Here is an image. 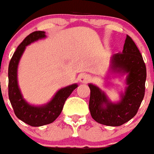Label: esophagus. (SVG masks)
<instances>
[{
    "label": "esophagus",
    "mask_w": 154,
    "mask_h": 154,
    "mask_svg": "<svg viewBox=\"0 0 154 154\" xmlns=\"http://www.w3.org/2000/svg\"><path fill=\"white\" fill-rule=\"evenodd\" d=\"M90 80H91L90 75H87V74L82 75L79 77L80 82H82V83H87V82H89Z\"/></svg>",
    "instance_id": "obj_1"
}]
</instances>
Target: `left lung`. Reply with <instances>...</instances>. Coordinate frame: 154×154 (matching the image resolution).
I'll use <instances>...</instances> for the list:
<instances>
[{"mask_svg":"<svg viewBox=\"0 0 154 154\" xmlns=\"http://www.w3.org/2000/svg\"><path fill=\"white\" fill-rule=\"evenodd\" d=\"M109 72L126 74V86L119 103L110 102L99 87L89 84L90 89L89 110L97 123L119 126L135 116L145 94L146 69L138 48L126 35L122 53L111 57Z\"/></svg>","mask_w":154,"mask_h":154,"instance_id":"left-lung-1","label":"left lung"}]
</instances>
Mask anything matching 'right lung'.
I'll list each match as a JSON object with an SVG mask.
<instances>
[{"instance_id": "right-lung-1", "label": "right lung", "mask_w": 154, "mask_h": 154, "mask_svg": "<svg viewBox=\"0 0 154 154\" xmlns=\"http://www.w3.org/2000/svg\"><path fill=\"white\" fill-rule=\"evenodd\" d=\"M46 37L45 31H34L24 39L17 48L8 66V96L16 116L31 126H41L49 124L61 114L65 100L78 87L72 84L56 92L47 104L35 106L27 103L23 98L17 84V66L27 45Z\"/></svg>"}]
</instances>
